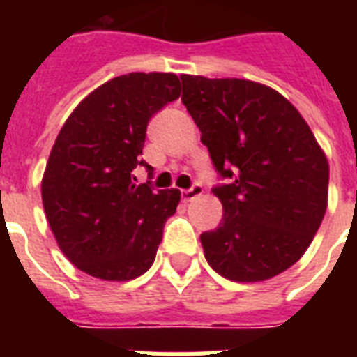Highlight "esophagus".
Here are the masks:
<instances>
[{
    "label": "esophagus",
    "mask_w": 357,
    "mask_h": 357,
    "mask_svg": "<svg viewBox=\"0 0 357 357\" xmlns=\"http://www.w3.org/2000/svg\"><path fill=\"white\" fill-rule=\"evenodd\" d=\"M202 192H204V189H202V185L200 183H195V185H192V187H190V189L181 190V200H183L185 204H187V202L195 200L196 196H200Z\"/></svg>",
    "instance_id": "1"
}]
</instances>
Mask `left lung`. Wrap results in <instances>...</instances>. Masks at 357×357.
Listing matches in <instances>:
<instances>
[{"label":"left lung","instance_id":"8db88e82","mask_svg":"<svg viewBox=\"0 0 357 357\" xmlns=\"http://www.w3.org/2000/svg\"><path fill=\"white\" fill-rule=\"evenodd\" d=\"M181 102L220 178L224 217L200 235L207 263L231 282H263L304 255L328 206L330 167L280 92L248 79L179 75Z\"/></svg>","mask_w":357,"mask_h":357}]
</instances>
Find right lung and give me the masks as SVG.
I'll list each match as a JSON object with an SVG mask.
<instances>
[{
	"label": "right lung",
	"instance_id": "1",
	"mask_svg": "<svg viewBox=\"0 0 357 357\" xmlns=\"http://www.w3.org/2000/svg\"><path fill=\"white\" fill-rule=\"evenodd\" d=\"M176 74L133 72L103 83L74 109L47 159L42 204L59 248L79 271L107 282L144 274L178 189L137 185L148 122L179 98Z\"/></svg>",
	"mask_w": 357,
	"mask_h": 357
}]
</instances>
